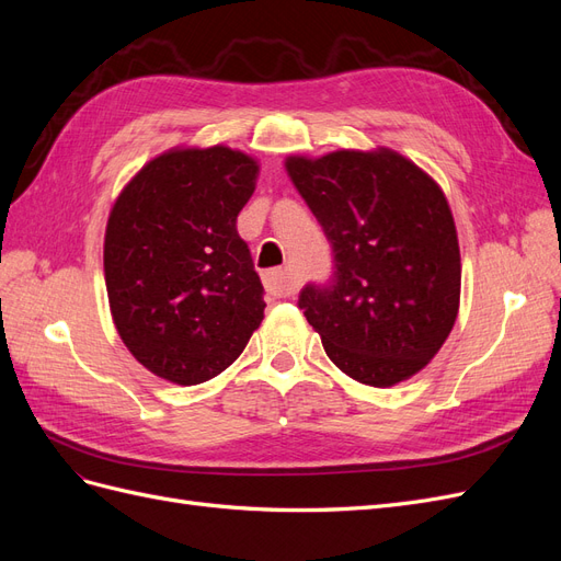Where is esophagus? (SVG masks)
Here are the masks:
<instances>
[{
    "label": "esophagus",
    "mask_w": 561,
    "mask_h": 561,
    "mask_svg": "<svg viewBox=\"0 0 561 561\" xmlns=\"http://www.w3.org/2000/svg\"><path fill=\"white\" fill-rule=\"evenodd\" d=\"M264 285L271 295L276 297H290L297 293L299 280L295 278V274L290 268H274V271H266L264 274Z\"/></svg>",
    "instance_id": "1"
}]
</instances>
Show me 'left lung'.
<instances>
[{
    "label": "left lung",
    "mask_w": 561,
    "mask_h": 561,
    "mask_svg": "<svg viewBox=\"0 0 561 561\" xmlns=\"http://www.w3.org/2000/svg\"><path fill=\"white\" fill-rule=\"evenodd\" d=\"M285 171L334 252L330 287L299 309L351 379L390 388L443 348L461 304V250L449 201L396 149L293 154Z\"/></svg>",
    "instance_id": "1"
}]
</instances>
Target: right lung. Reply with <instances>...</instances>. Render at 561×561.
Segmentation results:
<instances>
[{"label":"right lung","mask_w":561,"mask_h":561,"mask_svg":"<svg viewBox=\"0 0 561 561\" xmlns=\"http://www.w3.org/2000/svg\"><path fill=\"white\" fill-rule=\"evenodd\" d=\"M260 161L227 145L173 147L118 192L105 229L114 328L151 375L196 386L225 371L264 320V287L236 217Z\"/></svg>","instance_id":"add662e5"}]
</instances>
